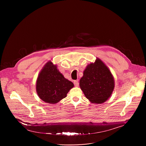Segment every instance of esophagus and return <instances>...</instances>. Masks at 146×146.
<instances>
[{"label": "esophagus", "mask_w": 146, "mask_h": 146, "mask_svg": "<svg viewBox=\"0 0 146 146\" xmlns=\"http://www.w3.org/2000/svg\"><path fill=\"white\" fill-rule=\"evenodd\" d=\"M74 85H75L76 86H78V85H79L78 82L77 80H74Z\"/></svg>", "instance_id": "34e87169"}]
</instances>
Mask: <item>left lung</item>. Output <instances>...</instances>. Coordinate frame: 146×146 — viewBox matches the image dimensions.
Returning <instances> with one entry per match:
<instances>
[{
	"mask_svg": "<svg viewBox=\"0 0 146 146\" xmlns=\"http://www.w3.org/2000/svg\"><path fill=\"white\" fill-rule=\"evenodd\" d=\"M114 79L108 67L97 57L84 70L79 86L91 103L101 104L111 97L114 90Z\"/></svg>",
	"mask_w": 146,
	"mask_h": 146,
	"instance_id": "1",
	"label": "left lung"
}]
</instances>
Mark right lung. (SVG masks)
<instances>
[{
	"mask_svg": "<svg viewBox=\"0 0 146 146\" xmlns=\"http://www.w3.org/2000/svg\"><path fill=\"white\" fill-rule=\"evenodd\" d=\"M73 87V83L65 78L51 61L42 67L36 82L38 96L50 104H57L65 98Z\"/></svg>",
	"mask_w": 146,
	"mask_h": 146,
	"instance_id": "1",
	"label": "right lung"
}]
</instances>
